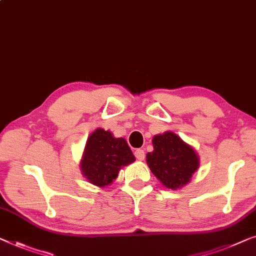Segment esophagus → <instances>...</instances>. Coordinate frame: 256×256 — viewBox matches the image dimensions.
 I'll return each mask as SVG.
<instances>
[{"instance_id":"34e87169","label":"esophagus","mask_w":256,"mask_h":256,"mask_svg":"<svg viewBox=\"0 0 256 256\" xmlns=\"http://www.w3.org/2000/svg\"><path fill=\"white\" fill-rule=\"evenodd\" d=\"M135 157L138 159V160H143L144 157H146V152L142 149H137L135 151Z\"/></svg>"}]
</instances>
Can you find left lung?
<instances>
[{
    "instance_id": "obj_1",
    "label": "left lung",
    "mask_w": 256,
    "mask_h": 256,
    "mask_svg": "<svg viewBox=\"0 0 256 256\" xmlns=\"http://www.w3.org/2000/svg\"><path fill=\"white\" fill-rule=\"evenodd\" d=\"M152 144L154 151L146 154V162L156 178L171 190L190 182L198 168V158L192 148L172 132L156 135Z\"/></svg>"
}]
</instances>
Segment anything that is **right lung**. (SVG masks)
Wrapping results in <instances>:
<instances>
[{
	"label": "right lung",
	"instance_id": "right-lung-1",
	"mask_svg": "<svg viewBox=\"0 0 256 256\" xmlns=\"http://www.w3.org/2000/svg\"><path fill=\"white\" fill-rule=\"evenodd\" d=\"M134 160L124 138H116L110 132L99 128L88 138L80 166L91 184L104 187L113 182L122 166Z\"/></svg>",
	"mask_w": 256,
	"mask_h": 256
}]
</instances>
